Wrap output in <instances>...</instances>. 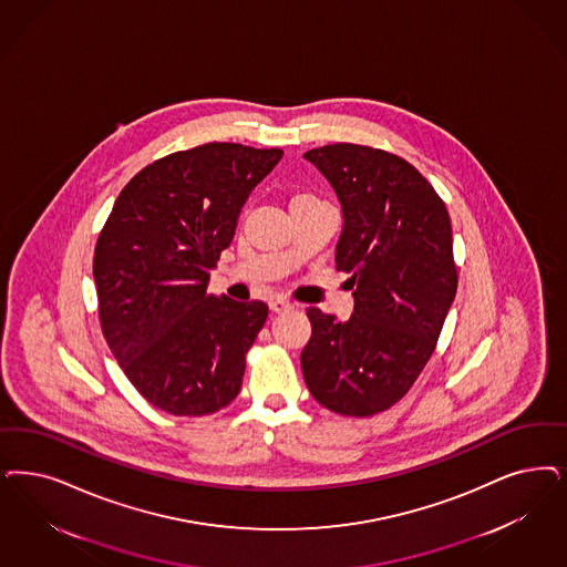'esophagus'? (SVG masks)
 I'll return each mask as SVG.
<instances>
[{"instance_id": "esophagus-1", "label": "esophagus", "mask_w": 567, "mask_h": 567, "mask_svg": "<svg viewBox=\"0 0 567 567\" xmlns=\"http://www.w3.org/2000/svg\"><path fill=\"white\" fill-rule=\"evenodd\" d=\"M291 308H293V303L289 299H285V297H274V299H270V310L272 312H287Z\"/></svg>"}]
</instances>
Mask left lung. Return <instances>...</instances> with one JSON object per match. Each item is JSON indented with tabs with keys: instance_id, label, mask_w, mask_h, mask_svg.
I'll use <instances>...</instances> for the list:
<instances>
[{
	"instance_id": "1",
	"label": "left lung",
	"mask_w": 567,
	"mask_h": 567,
	"mask_svg": "<svg viewBox=\"0 0 567 567\" xmlns=\"http://www.w3.org/2000/svg\"><path fill=\"white\" fill-rule=\"evenodd\" d=\"M306 158L331 182L343 212L337 270L352 274L353 313L339 322L308 308L301 371L318 404L372 416L400 402L425 369L456 295L444 200L409 161L360 144Z\"/></svg>"
}]
</instances>
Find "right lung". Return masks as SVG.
Instances as JSON below:
<instances>
[{"label": "right lung", "mask_w": 567, "mask_h": 567, "mask_svg": "<svg viewBox=\"0 0 567 567\" xmlns=\"http://www.w3.org/2000/svg\"><path fill=\"white\" fill-rule=\"evenodd\" d=\"M280 158V148L209 142L146 165L113 205L94 251L100 327L158 411L203 416L240 391L268 306L209 293V270Z\"/></svg>", "instance_id": "right-lung-1"}]
</instances>
